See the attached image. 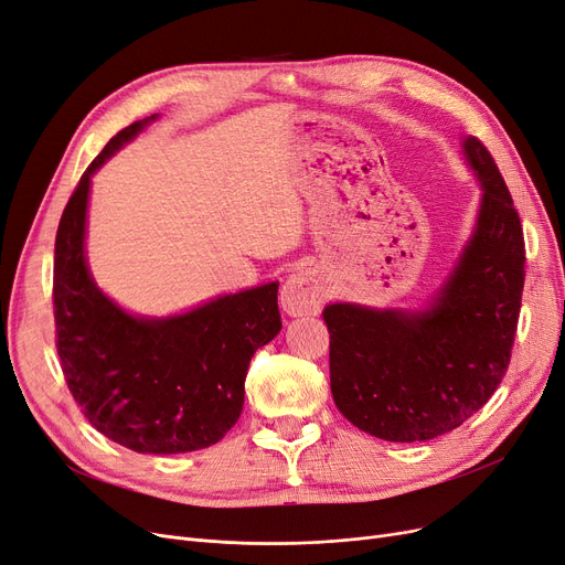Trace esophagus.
Segmentation results:
<instances>
[{
	"label": "esophagus",
	"mask_w": 565,
	"mask_h": 565,
	"mask_svg": "<svg viewBox=\"0 0 565 565\" xmlns=\"http://www.w3.org/2000/svg\"><path fill=\"white\" fill-rule=\"evenodd\" d=\"M327 299L322 276L312 266H297L280 289V303L289 315L318 312Z\"/></svg>",
	"instance_id": "obj_1"
}]
</instances>
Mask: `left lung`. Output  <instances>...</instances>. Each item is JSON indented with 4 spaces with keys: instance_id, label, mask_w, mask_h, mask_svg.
Instances as JSON below:
<instances>
[{
    "instance_id": "1",
    "label": "left lung",
    "mask_w": 565,
    "mask_h": 565,
    "mask_svg": "<svg viewBox=\"0 0 565 565\" xmlns=\"http://www.w3.org/2000/svg\"><path fill=\"white\" fill-rule=\"evenodd\" d=\"M482 188L452 274L422 310L329 303V373L335 408L392 443L431 440L491 398L510 364L524 289V234L489 150L461 141Z\"/></svg>"
}]
</instances>
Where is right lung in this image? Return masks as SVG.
<instances>
[{
  "label": "right lung",
  "instance_id": "obj_1",
  "mask_svg": "<svg viewBox=\"0 0 565 565\" xmlns=\"http://www.w3.org/2000/svg\"><path fill=\"white\" fill-rule=\"evenodd\" d=\"M157 116L118 131L81 175L55 236L53 306L62 373L85 419L141 455L215 445L238 422L253 354L282 322L278 282L171 318H141L89 276L85 220L93 173Z\"/></svg>",
  "mask_w": 565,
  "mask_h": 565
}]
</instances>
